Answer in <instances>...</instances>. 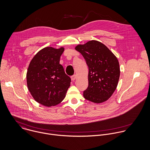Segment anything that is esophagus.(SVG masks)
I'll return each mask as SVG.
<instances>
[{
    "label": "esophagus",
    "instance_id": "obj_1",
    "mask_svg": "<svg viewBox=\"0 0 150 150\" xmlns=\"http://www.w3.org/2000/svg\"><path fill=\"white\" fill-rule=\"evenodd\" d=\"M71 79H72V81H75V79H76V75H72V76H71Z\"/></svg>",
    "mask_w": 150,
    "mask_h": 150
}]
</instances>
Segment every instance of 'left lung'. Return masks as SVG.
I'll return each mask as SVG.
<instances>
[{
  "label": "left lung",
  "instance_id": "8db88e82",
  "mask_svg": "<svg viewBox=\"0 0 150 150\" xmlns=\"http://www.w3.org/2000/svg\"><path fill=\"white\" fill-rule=\"evenodd\" d=\"M75 49L81 53L89 68L85 99L95 103L107 101L116 89L120 79V64L115 56L102 43L91 40L79 45Z\"/></svg>",
  "mask_w": 150,
  "mask_h": 150
}]
</instances>
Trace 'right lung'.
Masks as SVG:
<instances>
[{
    "instance_id": "1",
    "label": "right lung",
    "mask_w": 150,
    "mask_h": 150,
    "mask_svg": "<svg viewBox=\"0 0 150 150\" xmlns=\"http://www.w3.org/2000/svg\"><path fill=\"white\" fill-rule=\"evenodd\" d=\"M64 47H47L33 57L27 73L28 90L36 101L46 107L59 104L70 86L71 78L60 64Z\"/></svg>"
}]
</instances>
